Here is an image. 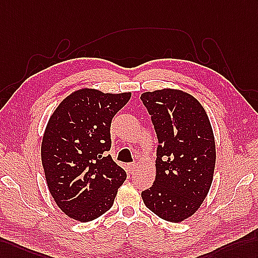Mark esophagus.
I'll return each instance as SVG.
<instances>
[{
  "instance_id": "obj_1",
  "label": "esophagus",
  "mask_w": 258,
  "mask_h": 258,
  "mask_svg": "<svg viewBox=\"0 0 258 258\" xmlns=\"http://www.w3.org/2000/svg\"><path fill=\"white\" fill-rule=\"evenodd\" d=\"M128 168H129L130 173H134L137 169V164H136V163H130V164L128 165Z\"/></svg>"
}]
</instances>
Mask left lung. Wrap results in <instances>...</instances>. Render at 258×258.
<instances>
[{
  "label": "left lung",
  "mask_w": 258,
  "mask_h": 258,
  "mask_svg": "<svg viewBox=\"0 0 258 258\" xmlns=\"http://www.w3.org/2000/svg\"><path fill=\"white\" fill-rule=\"evenodd\" d=\"M159 146L153 185L141 196L161 219L177 223L202 206L213 178L216 143L208 115L198 100L179 90L141 95Z\"/></svg>",
  "instance_id": "obj_1"
}]
</instances>
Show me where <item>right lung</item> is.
Returning <instances> with one entry per match:
<instances>
[{
    "mask_svg": "<svg viewBox=\"0 0 258 258\" xmlns=\"http://www.w3.org/2000/svg\"><path fill=\"white\" fill-rule=\"evenodd\" d=\"M131 93L82 89L66 97L50 117L41 143L49 191L68 217L81 222L111 208L127 178L107 153L112 118Z\"/></svg>",
    "mask_w": 258,
    "mask_h": 258,
    "instance_id": "add662e5",
    "label": "right lung"
}]
</instances>
